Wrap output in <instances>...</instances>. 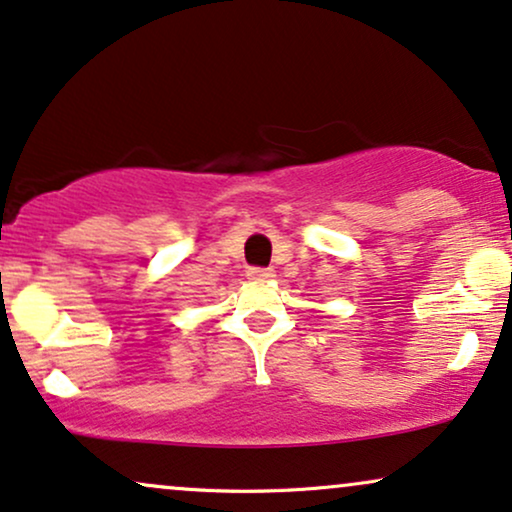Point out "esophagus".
I'll list each match as a JSON object with an SVG mask.
<instances>
[{
  "mask_svg": "<svg viewBox=\"0 0 512 512\" xmlns=\"http://www.w3.org/2000/svg\"><path fill=\"white\" fill-rule=\"evenodd\" d=\"M274 276V271L267 267H250L248 269V278L250 281H267V278Z\"/></svg>",
  "mask_w": 512,
  "mask_h": 512,
  "instance_id": "esophagus-1",
  "label": "esophagus"
}]
</instances>
